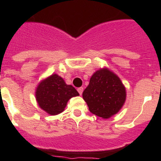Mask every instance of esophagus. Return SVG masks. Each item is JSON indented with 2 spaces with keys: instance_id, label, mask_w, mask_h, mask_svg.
<instances>
[{
  "instance_id": "34e87169",
  "label": "esophagus",
  "mask_w": 161,
  "mask_h": 161,
  "mask_svg": "<svg viewBox=\"0 0 161 161\" xmlns=\"http://www.w3.org/2000/svg\"><path fill=\"white\" fill-rule=\"evenodd\" d=\"M83 90H84V88L83 87H80V88H78V89H77L78 93H80V95L82 94V93H83Z\"/></svg>"
}]
</instances>
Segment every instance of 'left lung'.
I'll return each mask as SVG.
<instances>
[{
  "instance_id": "8db88e82",
  "label": "left lung",
  "mask_w": 161,
  "mask_h": 161,
  "mask_svg": "<svg viewBox=\"0 0 161 161\" xmlns=\"http://www.w3.org/2000/svg\"><path fill=\"white\" fill-rule=\"evenodd\" d=\"M82 96L91 113L108 119L117 114L123 106L126 89L114 73L103 68L92 76Z\"/></svg>"
}]
</instances>
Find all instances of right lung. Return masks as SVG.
<instances>
[{
    "instance_id": "right-lung-1",
    "label": "right lung",
    "mask_w": 161,
    "mask_h": 161,
    "mask_svg": "<svg viewBox=\"0 0 161 161\" xmlns=\"http://www.w3.org/2000/svg\"><path fill=\"white\" fill-rule=\"evenodd\" d=\"M35 96L43 110L56 115L64 111L70 98L79 96V93L73 86L66 85L63 78L53 74L38 85Z\"/></svg>"
}]
</instances>
